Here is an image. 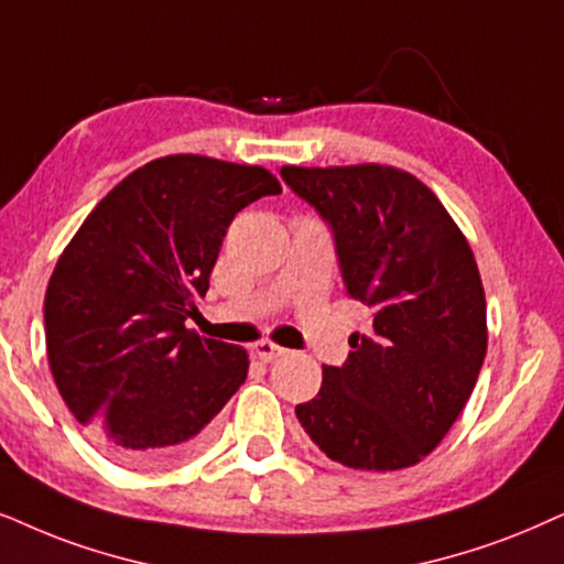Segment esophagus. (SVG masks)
I'll return each instance as SVG.
<instances>
[{
  "label": "esophagus",
  "mask_w": 564,
  "mask_h": 564,
  "mask_svg": "<svg viewBox=\"0 0 564 564\" xmlns=\"http://www.w3.org/2000/svg\"><path fill=\"white\" fill-rule=\"evenodd\" d=\"M284 352H288V349L274 345V341H256L253 345V355L259 357L261 362H272V360H276V357H282Z\"/></svg>",
  "instance_id": "1"
}]
</instances>
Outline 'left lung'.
Returning <instances> with one entry per match:
<instances>
[{
  "instance_id": "left-lung-1",
  "label": "left lung",
  "mask_w": 564,
  "mask_h": 564,
  "mask_svg": "<svg viewBox=\"0 0 564 564\" xmlns=\"http://www.w3.org/2000/svg\"><path fill=\"white\" fill-rule=\"evenodd\" d=\"M282 181L332 228L347 295L372 311L345 365L295 406L332 460L420 464L469 401L487 355V303L464 232L430 188L391 165L297 167Z\"/></svg>"
}]
</instances>
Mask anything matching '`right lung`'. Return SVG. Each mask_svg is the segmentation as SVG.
Masks as SVG:
<instances>
[{"label":"right lung","mask_w":564,"mask_h":564,"mask_svg":"<svg viewBox=\"0 0 564 564\" xmlns=\"http://www.w3.org/2000/svg\"><path fill=\"white\" fill-rule=\"evenodd\" d=\"M282 194L259 165L167 155L100 199L48 280L56 389L108 458L165 466L199 451L240 389L246 349L188 332L232 217Z\"/></svg>","instance_id":"add662e5"}]
</instances>
